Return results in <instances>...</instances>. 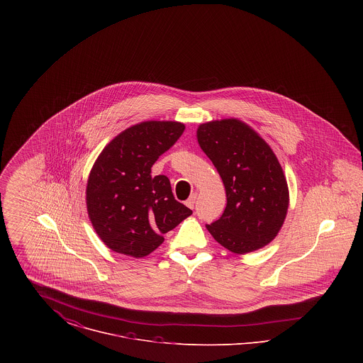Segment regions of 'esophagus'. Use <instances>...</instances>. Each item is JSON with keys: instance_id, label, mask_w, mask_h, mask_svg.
<instances>
[{"instance_id": "34e87169", "label": "esophagus", "mask_w": 363, "mask_h": 363, "mask_svg": "<svg viewBox=\"0 0 363 363\" xmlns=\"http://www.w3.org/2000/svg\"><path fill=\"white\" fill-rule=\"evenodd\" d=\"M196 200H197V194H196V193H193V194L190 196L189 199H188L186 206L193 209V208H194V204H196Z\"/></svg>"}]
</instances>
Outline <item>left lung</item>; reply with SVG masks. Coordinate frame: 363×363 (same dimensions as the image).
Wrapping results in <instances>:
<instances>
[{"mask_svg": "<svg viewBox=\"0 0 363 363\" xmlns=\"http://www.w3.org/2000/svg\"><path fill=\"white\" fill-rule=\"evenodd\" d=\"M201 150L225 185L223 215L207 225L225 249L243 255L264 247L281 228L289 209V188L271 147L245 122L230 118L201 123Z\"/></svg>", "mask_w": 363, "mask_h": 363, "instance_id": "1", "label": "left lung"}]
</instances>
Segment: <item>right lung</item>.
I'll use <instances>...</instances> for the list:
<instances>
[{
	"label": "right lung",
	"instance_id": "obj_1",
	"mask_svg": "<svg viewBox=\"0 0 363 363\" xmlns=\"http://www.w3.org/2000/svg\"><path fill=\"white\" fill-rule=\"evenodd\" d=\"M185 125L145 121L113 138L86 182V211L96 234L111 250L132 257L152 253L191 209L174 199L166 175L151 167L181 138Z\"/></svg>",
	"mask_w": 363,
	"mask_h": 363
}]
</instances>
